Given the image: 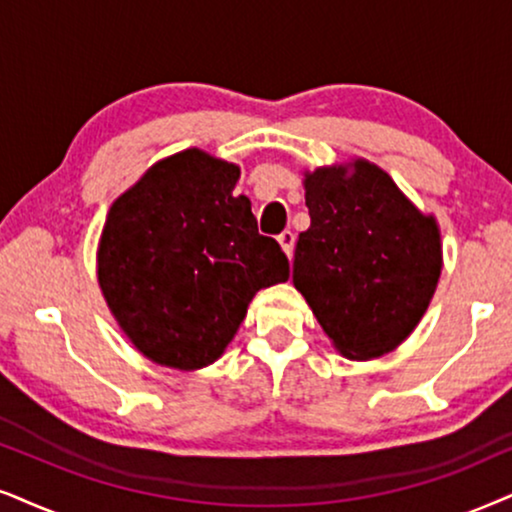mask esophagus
I'll return each instance as SVG.
<instances>
[{"label":"esophagus","mask_w":512,"mask_h":512,"mask_svg":"<svg viewBox=\"0 0 512 512\" xmlns=\"http://www.w3.org/2000/svg\"><path fill=\"white\" fill-rule=\"evenodd\" d=\"M278 243H281V248L288 257H293V248H295V234H293V231H283V234L278 236Z\"/></svg>","instance_id":"1"}]
</instances>
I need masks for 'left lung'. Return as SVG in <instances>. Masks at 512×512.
Masks as SVG:
<instances>
[{
	"label": "left lung",
	"instance_id": "obj_1",
	"mask_svg": "<svg viewBox=\"0 0 512 512\" xmlns=\"http://www.w3.org/2000/svg\"><path fill=\"white\" fill-rule=\"evenodd\" d=\"M302 174L312 224L295 245V288L342 357H383L416 331L437 290V217L366 158Z\"/></svg>",
	"mask_w": 512,
	"mask_h": 512
}]
</instances>
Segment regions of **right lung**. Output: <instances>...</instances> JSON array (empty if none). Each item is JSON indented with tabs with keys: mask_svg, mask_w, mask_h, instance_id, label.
Returning a JSON list of instances; mask_svg holds the SVG:
<instances>
[{
	"mask_svg": "<svg viewBox=\"0 0 512 512\" xmlns=\"http://www.w3.org/2000/svg\"><path fill=\"white\" fill-rule=\"evenodd\" d=\"M241 167L186 148L113 200L96 250L99 288L148 361L198 371L222 357L257 290L288 281V257L257 234Z\"/></svg>",
	"mask_w": 512,
	"mask_h": 512,
	"instance_id": "add662e5",
	"label": "right lung"
}]
</instances>
